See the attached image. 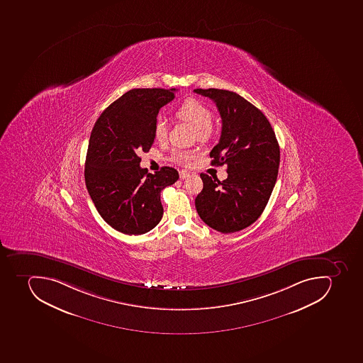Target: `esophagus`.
Listing matches in <instances>:
<instances>
[{
  "label": "esophagus",
  "mask_w": 363,
  "mask_h": 363,
  "mask_svg": "<svg viewBox=\"0 0 363 363\" xmlns=\"http://www.w3.org/2000/svg\"><path fill=\"white\" fill-rule=\"evenodd\" d=\"M190 177V172L186 171V169H182L180 171V179H186V177Z\"/></svg>",
  "instance_id": "1"
}]
</instances>
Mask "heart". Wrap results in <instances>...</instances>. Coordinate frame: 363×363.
<instances>
[{"label": "heart", "instance_id": "heart-1", "mask_svg": "<svg viewBox=\"0 0 363 363\" xmlns=\"http://www.w3.org/2000/svg\"><path fill=\"white\" fill-rule=\"evenodd\" d=\"M175 116L183 122L194 125L197 130L199 140H206L212 134V111L203 101L197 98H186L175 111ZM154 137L157 141L162 143L167 137V124L164 119L155 121ZM194 151L174 150L172 160L181 165H188L194 160Z\"/></svg>", "mask_w": 363, "mask_h": 363}]
</instances>
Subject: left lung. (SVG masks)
<instances>
[{
  "label": "left lung",
  "mask_w": 363,
  "mask_h": 363,
  "mask_svg": "<svg viewBox=\"0 0 363 363\" xmlns=\"http://www.w3.org/2000/svg\"><path fill=\"white\" fill-rule=\"evenodd\" d=\"M212 99L222 118L220 141L211 151L212 165H228L218 181L201 173L196 197L201 220L218 233H233L254 223L267 206L278 177L280 149L264 113L231 91L196 89Z\"/></svg>",
  "instance_id": "obj_1"
}]
</instances>
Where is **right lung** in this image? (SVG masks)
Instances as JSON below:
<instances>
[{
	"instance_id": "obj_1",
	"label": "right lung",
	"mask_w": 363,
	"mask_h": 363,
	"mask_svg": "<svg viewBox=\"0 0 363 363\" xmlns=\"http://www.w3.org/2000/svg\"><path fill=\"white\" fill-rule=\"evenodd\" d=\"M175 89H133L102 111L91 132L85 184L101 218L125 235H143L162 218L160 192L179 179L164 166L155 174L140 167L139 155L154 143V124Z\"/></svg>"
}]
</instances>
